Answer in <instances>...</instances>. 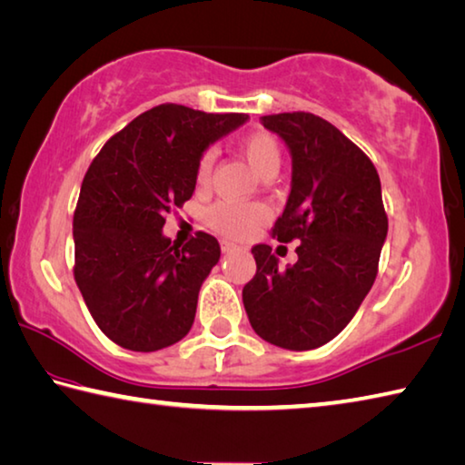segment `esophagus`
<instances>
[{
    "label": "esophagus",
    "instance_id": "obj_1",
    "mask_svg": "<svg viewBox=\"0 0 465 465\" xmlns=\"http://www.w3.org/2000/svg\"><path fill=\"white\" fill-rule=\"evenodd\" d=\"M221 249H223V252H226V255H229V252H232V251H239L241 247H239V244L231 242V241H223V242H221Z\"/></svg>",
    "mask_w": 465,
    "mask_h": 465
}]
</instances>
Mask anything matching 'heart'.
<instances>
[{
	"label": "heart",
	"instance_id": "1",
	"mask_svg": "<svg viewBox=\"0 0 465 465\" xmlns=\"http://www.w3.org/2000/svg\"><path fill=\"white\" fill-rule=\"evenodd\" d=\"M241 155L247 160L251 170L257 173L259 178H273L282 165V147H279L277 139L273 135L259 131V134H251L241 142ZM213 153H204L198 162L196 170V182L200 186H206L213 176ZM267 208L257 203L241 204V203H216L206 210V223L224 236H244L252 229L265 221Z\"/></svg>",
	"mask_w": 465,
	"mask_h": 465
}]
</instances>
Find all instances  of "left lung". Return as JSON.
Segmentation results:
<instances>
[{
	"instance_id": "obj_1",
	"label": "left lung",
	"mask_w": 465,
	"mask_h": 465,
	"mask_svg": "<svg viewBox=\"0 0 465 465\" xmlns=\"http://www.w3.org/2000/svg\"><path fill=\"white\" fill-rule=\"evenodd\" d=\"M261 124L292 155V192L273 236L300 241L279 267L269 244L252 247L257 273L242 303L257 334L285 350H313L354 318L376 279L389 221L372 162L326 119L279 113Z\"/></svg>"
}]
</instances>
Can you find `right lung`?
<instances>
[{
  "label": "right lung",
  "instance_id": "obj_1",
  "mask_svg": "<svg viewBox=\"0 0 465 465\" xmlns=\"http://www.w3.org/2000/svg\"><path fill=\"white\" fill-rule=\"evenodd\" d=\"M247 119L160 104L93 160L74 210V279L96 326L121 348L155 352L194 323L200 287L221 259V244L198 232L180 247L162 232L165 214L194 194L208 147Z\"/></svg>",
  "mask_w": 465,
  "mask_h": 465
}]
</instances>
